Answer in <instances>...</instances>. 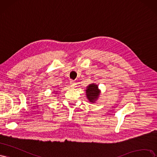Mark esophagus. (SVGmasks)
<instances>
[{
  "mask_svg": "<svg viewBox=\"0 0 157 157\" xmlns=\"http://www.w3.org/2000/svg\"><path fill=\"white\" fill-rule=\"evenodd\" d=\"M70 87H72V88H74L76 87V83H75V82H74V81H70Z\"/></svg>",
  "mask_w": 157,
  "mask_h": 157,
  "instance_id": "34e87169",
  "label": "esophagus"
}]
</instances>
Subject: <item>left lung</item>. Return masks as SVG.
Masks as SVG:
<instances>
[{"instance_id": "obj_1", "label": "left lung", "mask_w": 157, "mask_h": 157, "mask_svg": "<svg viewBox=\"0 0 157 157\" xmlns=\"http://www.w3.org/2000/svg\"><path fill=\"white\" fill-rule=\"evenodd\" d=\"M86 91V97L88 99L89 102L91 104H94L98 99L100 94L101 93V90L98 89V85L95 83H91L89 85L87 89L85 90Z\"/></svg>"}]
</instances>
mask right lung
Listing matches in <instances>:
<instances>
[{"instance_id":"add662e5","label":"right lung","mask_w":157,"mask_h":157,"mask_svg":"<svg viewBox=\"0 0 157 157\" xmlns=\"http://www.w3.org/2000/svg\"><path fill=\"white\" fill-rule=\"evenodd\" d=\"M53 93H55V94H57V90H54V91H53Z\"/></svg>"}]
</instances>
